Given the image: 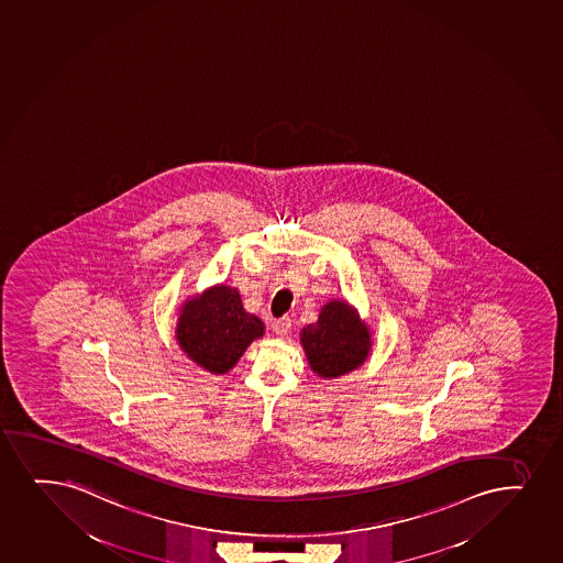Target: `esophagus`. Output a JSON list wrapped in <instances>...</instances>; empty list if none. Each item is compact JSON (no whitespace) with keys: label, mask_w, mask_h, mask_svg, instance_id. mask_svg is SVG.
Wrapping results in <instances>:
<instances>
[{"label":"esophagus","mask_w":563,"mask_h":563,"mask_svg":"<svg viewBox=\"0 0 563 563\" xmlns=\"http://www.w3.org/2000/svg\"><path fill=\"white\" fill-rule=\"evenodd\" d=\"M291 324L289 317H282V319H276V321L272 323V330H274L278 336H287L289 330H291Z\"/></svg>","instance_id":"esophagus-1"}]
</instances>
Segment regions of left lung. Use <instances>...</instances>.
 <instances>
[{
    "instance_id": "obj_1",
    "label": "left lung",
    "mask_w": 563,
    "mask_h": 563,
    "mask_svg": "<svg viewBox=\"0 0 563 563\" xmlns=\"http://www.w3.org/2000/svg\"><path fill=\"white\" fill-rule=\"evenodd\" d=\"M302 345L317 375L338 377L366 361L372 342L355 310L334 300L323 306L317 323L302 330Z\"/></svg>"
}]
</instances>
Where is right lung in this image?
<instances>
[{
  "mask_svg": "<svg viewBox=\"0 0 563 563\" xmlns=\"http://www.w3.org/2000/svg\"><path fill=\"white\" fill-rule=\"evenodd\" d=\"M263 321L242 308L239 291L220 285L186 302L176 340L199 366L212 374H225L247 345L263 336Z\"/></svg>",
  "mask_w": 563,
  "mask_h": 563,
  "instance_id": "obj_1",
  "label": "right lung"
}]
</instances>
